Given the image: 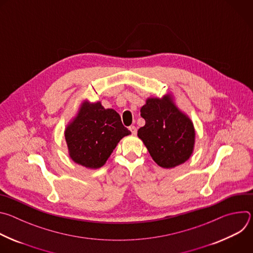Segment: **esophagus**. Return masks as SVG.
Returning a JSON list of instances; mask_svg holds the SVG:
<instances>
[{
  "label": "esophagus",
  "instance_id": "esophagus-1",
  "mask_svg": "<svg viewBox=\"0 0 253 253\" xmlns=\"http://www.w3.org/2000/svg\"><path fill=\"white\" fill-rule=\"evenodd\" d=\"M130 131H131V133L133 134V135H136V133H137V129H136V127L135 126H130Z\"/></svg>",
  "mask_w": 253,
  "mask_h": 253
}]
</instances>
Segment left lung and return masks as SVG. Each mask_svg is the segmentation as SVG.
<instances>
[{
	"instance_id": "obj_1",
	"label": "left lung",
	"mask_w": 253,
	"mask_h": 253,
	"mask_svg": "<svg viewBox=\"0 0 253 253\" xmlns=\"http://www.w3.org/2000/svg\"><path fill=\"white\" fill-rule=\"evenodd\" d=\"M140 112L145 125L137 135L160 167L174 168L190 158L195 145L194 125L171 93L147 98Z\"/></svg>"
}]
</instances>
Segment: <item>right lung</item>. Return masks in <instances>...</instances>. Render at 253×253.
<instances>
[{
  "instance_id": "add662e5",
  "label": "right lung",
  "mask_w": 253,
  "mask_h": 253,
  "mask_svg": "<svg viewBox=\"0 0 253 253\" xmlns=\"http://www.w3.org/2000/svg\"><path fill=\"white\" fill-rule=\"evenodd\" d=\"M64 134L70 158L88 169H97L131 132L123 126L114 109H105L100 101L92 103L85 99Z\"/></svg>"
}]
</instances>
